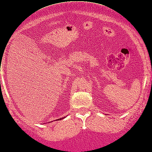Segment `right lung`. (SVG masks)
Instances as JSON below:
<instances>
[{"mask_svg": "<svg viewBox=\"0 0 152 152\" xmlns=\"http://www.w3.org/2000/svg\"><path fill=\"white\" fill-rule=\"evenodd\" d=\"M66 118V117L64 116V117H62L61 118H60V119H58V120H61V119H62V118Z\"/></svg>", "mask_w": 152, "mask_h": 152, "instance_id": "1", "label": "right lung"}]
</instances>
